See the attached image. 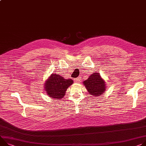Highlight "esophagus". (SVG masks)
Instances as JSON below:
<instances>
[{"label":"esophagus","mask_w":146,"mask_h":146,"mask_svg":"<svg viewBox=\"0 0 146 146\" xmlns=\"http://www.w3.org/2000/svg\"><path fill=\"white\" fill-rule=\"evenodd\" d=\"M80 78H76L74 80V82H79L80 81Z\"/></svg>","instance_id":"obj_1"}]
</instances>
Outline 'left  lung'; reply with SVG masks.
Returning <instances> with one entry per match:
<instances>
[{"label": "left lung", "mask_w": 146, "mask_h": 146, "mask_svg": "<svg viewBox=\"0 0 146 146\" xmlns=\"http://www.w3.org/2000/svg\"><path fill=\"white\" fill-rule=\"evenodd\" d=\"M99 74L94 73L83 82L89 93L94 96L100 95L106 90L105 82Z\"/></svg>", "instance_id": "obj_1"}]
</instances>
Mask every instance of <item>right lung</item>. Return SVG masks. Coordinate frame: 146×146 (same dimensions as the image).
Returning a JSON list of instances; mask_svg holds the SVG:
<instances>
[{
    "label": "right lung",
    "mask_w": 146,
    "mask_h": 146,
    "mask_svg": "<svg viewBox=\"0 0 146 146\" xmlns=\"http://www.w3.org/2000/svg\"><path fill=\"white\" fill-rule=\"evenodd\" d=\"M72 84L73 80L71 79L66 80L57 74H52L44 84V88L50 97L61 99L65 95L67 88Z\"/></svg>",
    "instance_id": "add662e5"
}]
</instances>
